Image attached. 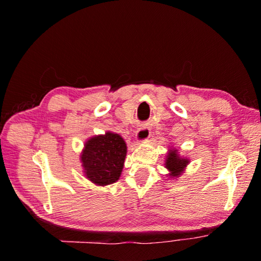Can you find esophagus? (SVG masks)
Here are the masks:
<instances>
[{"mask_svg": "<svg viewBox=\"0 0 261 261\" xmlns=\"http://www.w3.org/2000/svg\"><path fill=\"white\" fill-rule=\"evenodd\" d=\"M149 137H151V130H149V128L148 127H142L137 132L135 139H137L138 141L141 142V141L146 140V139H148Z\"/></svg>", "mask_w": 261, "mask_h": 261, "instance_id": "34e87169", "label": "esophagus"}]
</instances>
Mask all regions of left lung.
I'll return each instance as SVG.
<instances>
[{
  "label": "left lung",
  "mask_w": 261,
  "mask_h": 261,
  "mask_svg": "<svg viewBox=\"0 0 261 261\" xmlns=\"http://www.w3.org/2000/svg\"><path fill=\"white\" fill-rule=\"evenodd\" d=\"M188 160L181 159L177 155L176 152L170 153V155L166 159V167L169 169L173 174L180 173L185 166H187Z\"/></svg>",
  "instance_id": "1"
}]
</instances>
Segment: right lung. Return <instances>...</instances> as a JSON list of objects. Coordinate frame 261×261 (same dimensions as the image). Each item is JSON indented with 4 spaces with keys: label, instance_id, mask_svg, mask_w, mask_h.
<instances>
[{
    "label": "right lung",
    "instance_id": "1",
    "mask_svg": "<svg viewBox=\"0 0 261 261\" xmlns=\"http://www.w3.org/2000/svg\"><path fill=\"white\" fill-rule=\"evenodd\" d=\"M127 147L123 139L114 133L91 138L82 154L84 172L92 183L108 185L119 179Z\"/></svg>",
    "mask_w": 261,
    "mask_h": 261
}]
</instances>
